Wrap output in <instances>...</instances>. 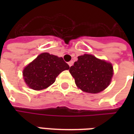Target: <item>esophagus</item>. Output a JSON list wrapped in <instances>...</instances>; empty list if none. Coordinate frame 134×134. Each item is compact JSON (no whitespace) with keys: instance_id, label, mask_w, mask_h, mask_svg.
<instances>
[{"instance_id":"obj_1","label":"esophagus","mask_w":134,"mask_h":134,"mask_svg":"<svg viewBox=\"0 0 134 134\" xmlns=\"http://www.w3.org/2000/svg\"><path fill=\"white\" fill-rule=\"evenodd\" d=\"M68 64H69V66H70V67L72 66V65H73V61L69 62H68Z\"/></svg>"}]
</instances>
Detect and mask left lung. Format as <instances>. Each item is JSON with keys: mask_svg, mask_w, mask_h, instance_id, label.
<instances>
[{"mask_svg": "<svg viewBox=\"0 0 134 134\" xmlns=\"http://www.w3.org/2000/svg\"><path fill=\"white\" fill-rule=\"evenodd\" d=\"M77 58L70 69L76 85L89 93H98L105 90L110 83L113 75L112 64L91 54H85Z\"/></svg>", "mask_w": 134, "mask_h": 134, "instance_id": "8db88e82", "label": "left lung"}]
</instances>
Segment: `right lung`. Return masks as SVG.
I'll return each instance as SVG.
<instances>
[{
    "label": "right lung",
    "mask_w": 134,
    "mask_h": 134,
    "mask_svg": "<svg viewBox=\"0 0 134 134\" xmlns=\"http://www.w3.org/2000/svg\"><path fill=\"white\" fill-rule=\"evenodd\" d=\"M69 69V65L62 57L44 52L25 67L23 75L29 87L41 90L52 85L62 71Z\"/></svg>",
    "instance_id": "add662e5"
}]
</instances>
